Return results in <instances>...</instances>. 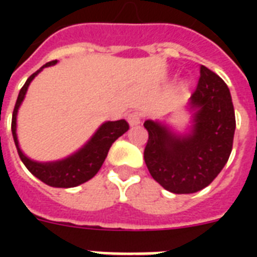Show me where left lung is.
I'll return each mask as SVG.
<instances>
[{"label":"left lung","mask_w":257,"mask_h":257,"mask_svg":"<svg viewBox=\"0 0 257 257\" xmlns=\"http://www.w3.org/2000/svg\"><path fill=\"white\" fill-rule=\"evenodd\" d=\"M57 62V60L46 62L45 65H42L36 73L32 74L26 80V82L21 88L20 93H18L17 101H16V105H14L13 117H12V135H13V140L14 144H16V148H17L18 156L24 163V165L28 168V171L34 177L41 180L42 183H45L49 187L73 188L86 183L88 180L96 176V173L100 171L101 165L104 163L105 157L108 155L109 148L112 147L113 143L121 135H124L128 131V126L121 133L120 131L124 129V121H104V122H101L98 125V128L93 132L92 136L89 137L80 148L76 149L74 152L69 153L68 156L58 159V160L40 161L34 160V159L28 156L22 151L20 140H18V110H20L22 102L25 100L26 92H28L32 81L45 68L54 66Z\"/></svg>","instance_id":"8db88e82"}]
</instances>
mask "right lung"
Returning <instances> with one entry per match:
<instances>
[{
    "label": "right lung",
    "instance_id": "right-lung-1",
    "mask_svg": "<svg viewBox=\"0 0 257 257\" xmlns=\"http://www.w3.org/2000/svg\"><path fill=\"white\" fill-rule=\"evenodd\" d=\"M189 132H152L144 152L149 173L161 187L177 195L208 187L227 163L235 135V112L225 82L205 66L188 101Z\"/></svg>",
    "mask_w": 257,
    "mask_h": 257
}]
</instances>
